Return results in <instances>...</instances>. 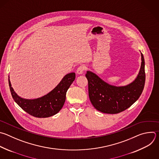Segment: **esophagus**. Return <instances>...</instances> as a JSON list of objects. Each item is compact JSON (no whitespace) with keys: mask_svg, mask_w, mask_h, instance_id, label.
Wrapping results in <instances>:
<instances>
[{"mask_svg":"<svg viewBox=\"0 0 159 159\" xmlns=\"http://www.w3.org/2000/svg\"><path fill=\"white\" fill-rule=\"evenodd\" d=\"M85 69H86V67H85L84 65H82V66H79V67L77 68L76 72H77V74H79H79H83L84 71Z\"/></svg>","mask_w":159,"mask_h":159,"instance_id":"esophagus-1","label":"esophagus"}]
</instances>
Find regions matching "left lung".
Masks as SVG:
<instances>
[{
  "label": "left lung",
  "mask_w": 159,
  "mask_h": 159,
  "mask_svg": "<svg viewBox=\"0 0 159 159\" xmlns=\"http://www.w3.org/2000/svg\"><path fill=\"white\" fill-rule=\"evenodd\" d=\"M141 57V67L137 78L126 86L109 85L94 73L87 72L85 77L88 80L89 98L97 111L105 114H118L130 107L138 100L145 81V61L142 53Z\"/></svg>",
  "instance_id": "left-lung-1"
}]
</instances>
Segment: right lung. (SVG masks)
I'll list each match as a JSON object with an SVG mask.
<instances>
[{
    "label": "right lung",
    "instance_id": "add662e5",
    "mask_svg": "<svg viewBox=\"0 0 159 159\" xmlns=\"http://www.w3.org/2000/svg\"><path fill=\"white\" fill-rule=\"evenodd\" d=\"M75 79L74 72L67 74L50 92L33 100L24 99L17 95L12 87L9 79V84L14 101L24 111L35 117L45 118L54 116L61 110L66 101V92Z\"/></svg>",
    "mask_w": 159,
    "mask_h": 159
}]
</instances>
